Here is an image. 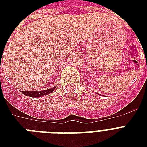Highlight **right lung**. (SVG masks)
Listing matches in <instances>:
<instances>
[{"mask_svg":"<svg viewBox=\"0 0 147 147\" xmlns=\"http://www.w3.org/2000/svg\"><path fill=\"white\" fill-rule=\"evenodd\" d=\"M55 87H53L49 89L44 90V91H30V92H22V93L25 94L26 96L33 97V98H36V97H41L47 95L48 94H50L54 91Z\"/></svg>","mask_w":147,"mask_h":147,"instance_id":"obj_1","label":"right lung"}]
</instances>
